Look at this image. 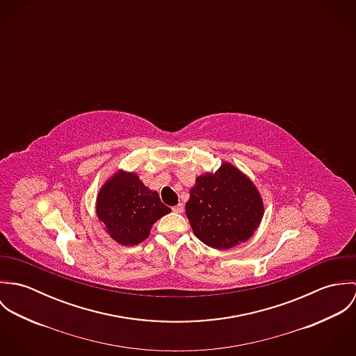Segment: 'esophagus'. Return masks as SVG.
<instances>
[{
  "mask_svg": "<svg viewBox=\"0 0 356 356\" xmlns=\"http://www.w3.org/2000/svg\"><path fill=\"white\" fill-rule=\"evenodd\" d=\"M172 211L177 212V213H182V212H184V204H177L175 207H172Z\"/></svg>",
  "mask_w": 356,
  "mask_h": 356,
  "instance_id": "34e87169",
  "label": "esophagus"
}]
</instances>
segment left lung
<instances>
[{
	"label": "left lung",
	"mask_w": 356,
	"mask_h": 356,
	"mask_svg": "<svg viewBox=\"0 0 356 356\" xmlns=\"http://www.w3.org/2000/svg\"><path fill=\"white\" fill-rule=\"evenodd\" d=\"M263 215V197L254 181L230 161L199 175L186 203L195 236L220 251L247 243Z\"/></svg>",
	"instance_id": "left-lung-1"
}]
</instances>
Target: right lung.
<instances>
[{
  "mask_svg": "<svg viewBox=\"0 0 356 356\" xmlns=\"http://www.w3.org/2000/svg\"><path fill=\"white\" fill-rule=\"evenodd\" d=\"M171 209L160 202L136 171L118 168L96 197V215L106 234L119 245H138L149 237L153 225Z\"/></svg>",
  "mask_w": 356,
  "mask_h": 356,
  "instance_id": "1",
  "label": "right lung"
}]
</instances>
